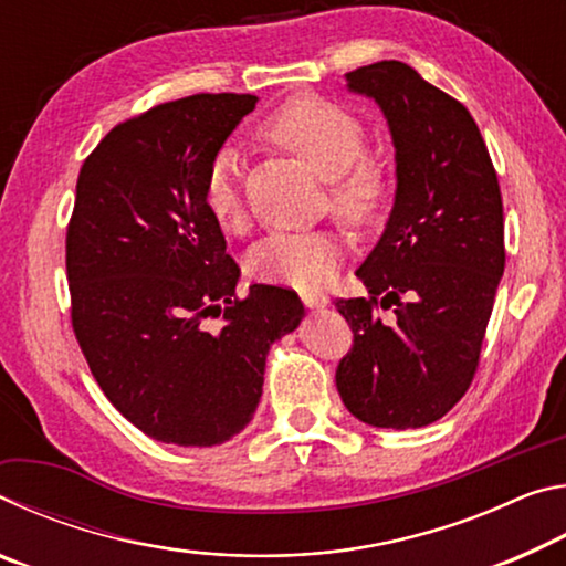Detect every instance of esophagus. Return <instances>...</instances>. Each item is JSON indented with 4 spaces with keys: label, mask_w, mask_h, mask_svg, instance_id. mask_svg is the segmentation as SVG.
Segmentation results:
<instances>
[{
    "label": "esophagus",
    "mask_w": 566,
    "mask_h": 566,
    "mask_svg": "<svg viewBox=\"0 0 566 566\" xmlns=\"http://www.w3.org/2000/svg\"><path fill=\"white\" fill-rule=\"evenodd\" d=\"M302 302L304 306H310V310H319V306H327V296L324 294H317V292H302Z\"/></svg>",
    "instance_id": "esophagus-1"
}]
</instances>
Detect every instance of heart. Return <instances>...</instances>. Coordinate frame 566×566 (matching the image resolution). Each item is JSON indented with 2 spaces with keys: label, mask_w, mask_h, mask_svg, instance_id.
<instances>
[{
  "label": "heart",
  "mask_w": 566,
  "mask_h": 566,
  "mask_svg": "<svg viewBox=\"0 0 566 566\" xmlns=\"http://www.w3.org/2000/svg\"><path fill=\"white\" fill-rule=\"evenodd\" d=\"M262 132L329 179V205L344 222L369 224L387 207L389 169L364 151L367 129L349 109L322 97H296L272 112ZM205 205L222 227L242 222L239 157L232 147L209 161ZM339 262L342 242L332 232H274L252 249L249 272L266 284L312 292L332 280Z\"/></svg>",
  "instance_id": "b5f03b06"
}]
</instances>
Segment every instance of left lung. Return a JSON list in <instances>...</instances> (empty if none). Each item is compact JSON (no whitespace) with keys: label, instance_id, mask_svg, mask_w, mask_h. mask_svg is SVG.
<instances>
[{"label":"left lung","instance_id":"obj_1","mask_svg":"<svg viewBox=\"0 0 566 566\" xmlns=\"http://www.w3.org/2000/svg\"><path fill=\"white\" fill-rule=\"evenodd\" d=\"M347 87L385 112L397 197L357 270L369 296L337 300L354 334L337 389L367 424L417 429L442 419L476 375L506 256L500 179L469 109L409 64L359 66Z\"/></svg>","mask_w":566,"mask_h":566}]
</instances>
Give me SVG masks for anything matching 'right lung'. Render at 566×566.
I'll return each mask as SVG.
<instances>
[{"instance_id": "right-lung-1", "label": "right lung", "mask_w": 566, "mask_h": 566, "mask_svg": "<svg viewBox=\"0 0 566 566\" xmlns=\"http://www.w3.org/2000/svg\"><path fill=\"white\" fill-rule=\"evenodd\" d=\"M254 94H191L119 122L84 159L66 224L72 329L97 385L147 437L214 447L262 397L272 344L304 317L284 286L237 296L205 177ZM223 317L209 333L205 318Z\"/></svg>"}]
</instances>
